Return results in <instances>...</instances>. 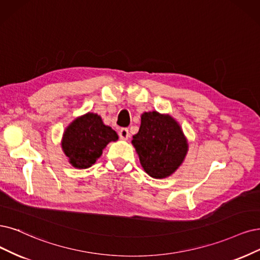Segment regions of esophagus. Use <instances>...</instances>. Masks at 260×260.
<instances>
[{"mask_svg":"<svg viewBox=\"0 0 260 260\" xmlns=\"http://www.w3.org/2000/svg\"><path fill=\"white\" fill-rule=\"evenodd\" d=\"M119 136L122 140H127L128 137H129V133H128V129L127 128H121L119 131Z\"/></svg>","mask_w":260,"mask_h":260,"instance_id":"34e87169","label":"esophagus"}]
</instances>
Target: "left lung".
<instances>
[{"label":"left lung","instance_id":"left-lung-1","mask_svg":"<svg viewBox=\"0 0 260 260\" xmlns=\"http://www.w3.org/2000/svg\"><path fill=\"white\" fill-rule=\"evenodd\" d=\"M133 146L147 174L155 179L167 178L183 162L188 150L186 138L178 122L169 114L143 112L139 132Z\"/></svg>","mask_w":260,"mask_h":260}]
</instances>
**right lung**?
I'll return each mask as SVG.
<instances>
[{
	"instance_id": "right-lung-1",
	"label": "right lung",
	"mask_w": 260,
	"mask_h": 260,
	"mask_svg": "<svg viewBox=\"0 0 260 260\" xmlns=\"http://www.w3.org/2000/svg\"><path fill=\"white\" fill-rule=\"evenodd\" d=\"M118 135L105 125L99 114L88 112L74 120L64 132L62 149L71 164L79 169L91 167L110 141Z\"/></svg>"
}]
</instances>
